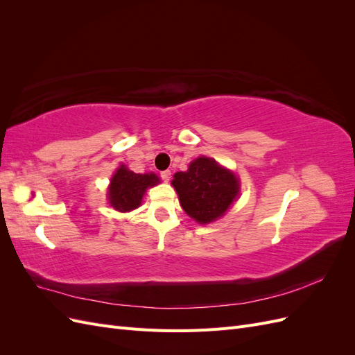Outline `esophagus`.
<instances>
[{"mask_svg":"<svg viewBox=\"0 0 355 355\" xmlns=\"http://www.w3.org/2000/svg\"><path fill=\"white\" fill-rule=\"evenodd\" d=\"M159 176H161V179H163L164 182H168V180H170V178H171V171H170V170H164V171H161Z\"/></svg>","mask_w":355,"mask_h":355,"instance_id":"34e87169","label":"esophagus"}]
</instances>
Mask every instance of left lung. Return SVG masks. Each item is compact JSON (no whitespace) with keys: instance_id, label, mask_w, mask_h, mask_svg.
<instances>
[{"instance_id":"8db88e82","label":"left lung","mask_w":355,"mask_h":355,"mask_svg":"<svg viewBox=\"0 0 355 355\" xmlns=\"http://www.w3.org/2000/svg\"><path fill=\"white\" fill-rule=\"evenodd\" d=\"M180 206L198 223L216 220L237 198L239 179L216 161L200 157L192 161L187 171H179L171 180Z\"/></svg>"}]
</instances>
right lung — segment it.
Masks as SVG:
<instances>
[{
  "label": "right lung",
  "instance_id": "obj_1",
  "mask_svg": "<svg viewBox=\"0 0 355 355\" xmlns=\"http://www.w3.org/2000/svg\"><path fill=\"white\" fill-rule=\"evenodd\" d=\"M159 182L154 173L139 175L121 166L111 179L108 191L110 204L120 211H130L141 206L146 188L154 187Z\"/></svg>",
  "mask_w": 355,
  "mask_h": 355
}]
</instances>
